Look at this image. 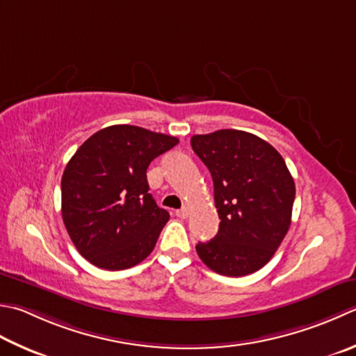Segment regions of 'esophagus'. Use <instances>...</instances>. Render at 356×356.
<instances>
[{"instance_id": "esophagus-1", "label": "esophagus", "mask_w": 356, "mask_h": 356, "mask_svg": "<svg viewBox=\"0 0 356 356\" xmlns=\"http://www.w3.org/2000/svg\"><path fill=\"white\" fill-rule=\"evenodd\" d=\"M176 214L179 216L180 219H186L188 216H190V207H188V205L182 207V208H180V210H177V211H176Z\"/></svg>"}]
</instances>
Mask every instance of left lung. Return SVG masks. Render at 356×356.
Wrapping results in <instances>:
<instances>
[{
	"label": "left lung",
	"instance_id": "8db88e82",
	"mask_svg": "<svg viewBox=\"0 0 356 356\" xmlns=\"http://www.w3.org/2000/svg\"><path fill=\"white\" fill-rule=\"evenodd\" d=\"M191 146L211 172L220 219L218 234L199 242L196 252L219 275L254 273L291 224L295 182L285 160L261 137L238 129L193 136Z\"/></svg>",
	"mask_w": 356,
	"mask_h": 356
}]
</instances>
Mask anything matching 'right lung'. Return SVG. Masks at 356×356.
I'll return each mask as SVG.
<instances>
[{
  "label": "right lung",
  "instance_id": "add662e5",
  "mask_svg": "<svg viewBox=\"0 0 356 356\" xmlns=\"http://www.w3.org/2000/svg\"><path fill=\"white\" fill-rule=\"evenodd\" d=\"M179 138L131 124L90 136L61 177V216L79 253L95 267L137 266L156 247L170 213L149 194V163Z\"/></svg>",
  "mask_w": 356,
  "mask_h": 356
}]
</instances>
